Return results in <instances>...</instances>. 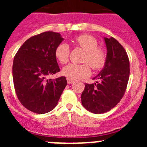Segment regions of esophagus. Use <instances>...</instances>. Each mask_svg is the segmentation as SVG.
<instances>
[{"mask_svg":"<svg viewBox=\"0 0 147 147\" xmlns=\"http://www.w3.org/2000/svg\"><path fill=\"white\" fill-rule=\"evenodd\" d=\"M67 84H68V85H71V84H73V83L74 82V80H70V79H68V78L67 79Z\"/></svg>","mask_w":147,"mask_h":147,"instance_id":"1","label":"esophagus"}]
</instances>
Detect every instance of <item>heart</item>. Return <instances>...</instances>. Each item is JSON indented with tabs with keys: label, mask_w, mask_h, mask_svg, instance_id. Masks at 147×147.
<instances>
[{
	"label": "heart",
	"mask_w": 147,
	"mask_h": 147,
	"mask_svg": "<svg viewBox=\"0 0 147 147\" xmlns=\"http://www.w3.org/2000/svg\"><path fill=\"white\" fill-rule=\"evenodd\" d=\"M76 45L85 51L83 64L67 65L62 68V74L71 80H81L88 76L90 74V64L93 69L98 70L105 65L106 54L102 48L98 47L96 39L89 34H82L75 39ZM70 53L69 45L67 43H60L55 50V57L61 64H65L68 61ZM89 64H88V63Z\"/></svg>",
	"instance_id": "obj_1"
}]
</instances>
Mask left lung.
Segmentation results:
<instances>
[{
  "label": "left lung",
  "mask_w": 147,
  "mask_h": 147,
  "mask_svg": "<svg viewBox=\"0 0 147 147\" xmlns=\"http://www.w3.org/2000/svg\"><path fill=\"white\" fill-rule=\"evenodd\" d=\"M107 56L102 70L93 77L97 81L85 84L82 105L95 114L106 113L121 101L129 77V62L126 51L113 37H104Z\"/></svg>",
  "instance_id": "8db88e82"
}]
</instances>
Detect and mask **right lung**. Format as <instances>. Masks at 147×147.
<instances>
[{"label": "right lung", "mask_w": 147, "mask_h": 147, "mask_svg": "<svg viewBox=\"0 0 147 147\" xmlns=\"http://www.w3.org/2000/svg\"><path fill=\"white\" fill-rule=\"evenodd\" d=\"M64 40L60 34L45 32L30 37L17 52L12 66L15 92L22 105L39 114L57 106L67 85L65 76L48 80L59 71L56 48Z\"/></svg>", "instance_id": "obj_1"}]
</instances>
